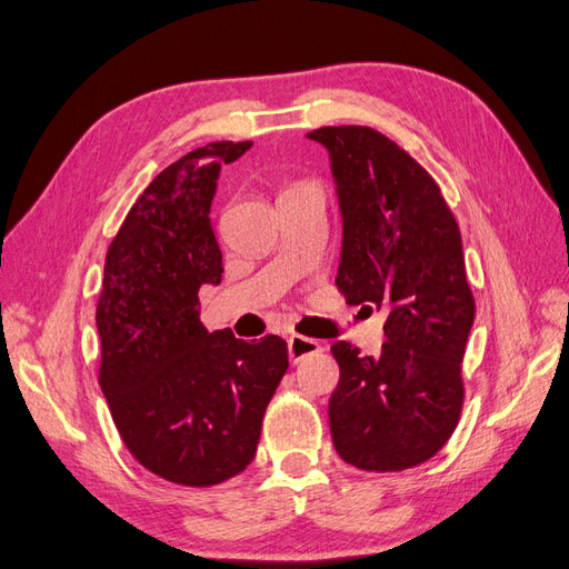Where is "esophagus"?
<instances>
[{"mask_svg":"<svg viewBox=\"0 0 569 569\" xmlns=\"http://www.w3.org/2000/svg\"><path fill=\"white\" fill-rule=\"evenodd\" d=\"M321 352V342L315 338H305V336H290L288 338V355L292 363H300L305 357Z\"/></svg>","mask_w":569,"mask_h":569,"instance_id":"obj_1","label":"esophagus"}]
</instances>
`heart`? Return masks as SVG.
Instances as JSON below:
<instances>
[{
    "mask_svg": "<svg viewBox=\"0 0 569 569\" xmlns=\"http://www.w3.org/2000/svg\"><path fill=\"white\" fill-rule=\"evenodd\" d=\"M296 187H317V184H311V181H298Z\"/></svg>",
    "mask_w": 569,
    "mask_h": 569,
    "instance_id": "b5f03b06",
    "label": "heart"
}]
</instances>
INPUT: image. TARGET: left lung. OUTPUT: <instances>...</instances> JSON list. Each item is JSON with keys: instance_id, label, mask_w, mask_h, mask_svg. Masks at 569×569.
I'll return each mask as SVG.
<instances>
[{"instance_id": "obj_1", "label": "left lung", "mask_w": 569, "mask_h": 569, "mask_svg": "<svg viewBox=\"0 0 569 569\" xmlns=\"http://www.w3.org/2000/svg\"><path fill=\"white\" fill-rule=\"evenodd\" d=\"M307 137L331 153L338 181L340 296L388 311L378 357L331 345L340 366L328 405L333 447L359 470H407L449 442L463 409L475 298L461 231L432 174L392 139L361 124Z\"/></svg>"}]
</instances>
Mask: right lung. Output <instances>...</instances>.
I'll list each match as a JSON object with an SVG mask.
<instances>
[{"instance_id":"right-lung-1","label":"right lung","mask_w":569,"mask_h":569,"mask_svg":"<svg viewBox=\"0 0 569 569\" xmlns=\"http://www.w3.org/2000/svg\"><path fill=\"white\" fill-rule=\"evenodd\" d=\"M250 146L212 141L164 168L106 252L101 390L137 461L184 487L222 485L248 468L288 371L283 338L208 333L198 317L200 286L224 271L210 219L217 177Z\"/></svg>"}]
</instances>
